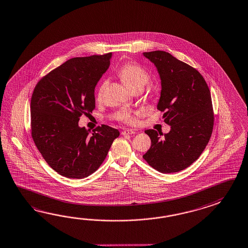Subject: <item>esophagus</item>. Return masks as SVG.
Wrapping results in <instances>:
<instances>
[{
	"label": "esophagus",
	"instance_id": "esophagus-1",
	"mask_svg": "<svg viewBox=\"0 0 248 248\" xmlns=\"http://www.w3.org/2000/svg\"><path fill=\"white\" fill-rule=\"evenodd\" d=\"M134 133H135V131L131 130V129H126V130L122 132L123 135H132V134H134Z\"/></svg>",
	"mask_w": 248,
	"mask_h": 248
}]
</instances>
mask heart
<instances>
[{
    "mask_svg": "<svg viewBox=\"0 0 248 248\" xmlns=\"http://www.w3.org/2000/svg\"><path fill=\"white\" fill-rule=\"evenodd\" d=\"M117 74L123 80V82L132 90L137 86H143L149 79L148 73L145 71L141 66H139L137 64H134V63L124 64L117 70ZM106 85H107V81H103L102 83H100L98 92H97L98 99L102 98ZM118 118L122 121L126 122V123L134 122L133 116L128 111H122L118 116Z\"/></svg>",
    "mask_w": 248,
    "mask_h": 248,
    "instance_id": "heart-1",
    "label": "heart"
}]
</instances>
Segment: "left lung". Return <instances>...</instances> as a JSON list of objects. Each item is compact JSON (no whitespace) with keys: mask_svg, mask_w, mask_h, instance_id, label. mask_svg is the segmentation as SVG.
Listing matches in <instances>:
<instances>
[{"mask_svg":"<svg viewBox=\"0 0 248 248\" xmlns=\"http://www.w3.org/2000/svg\"><path fill=\"white\" fill-rule=\"evenodd\" d=\"M156 67L161 80L157 109L164 112L168 133L146 130L151 147L143 155L150 166L162 173L184 170L198 159L209 142L214 127L210 90L192 66L163 50L143 52Z\"/></svg>","mask_w":248,"mask_h":248,"instance_id":"left-lung-1","label":"left lung"}]
</instances>
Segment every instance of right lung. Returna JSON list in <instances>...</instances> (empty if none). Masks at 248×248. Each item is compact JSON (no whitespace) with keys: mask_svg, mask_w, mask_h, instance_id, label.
Here are the masks:
<instances>
[{"mask_svg":"<svg viewBox=\"0 0 248 248\" xmlns=\"http://www.w3.org/2000/svg\"><path fill=\"white\" fill-rule=\"evenodd\" d=\"M112 53L73 58L43 77L31 99L35 146L62 176L83 179L103 163L120 132L102 124L91 134L78 122L95 108L94 91L110 65Z\"/></svg>","mask_w":248,"mask_h":248,"instance_id":"1","label":"right lung"}]
</instances>
